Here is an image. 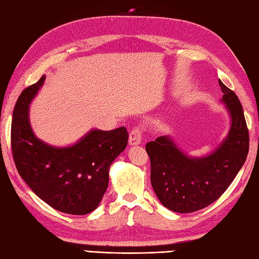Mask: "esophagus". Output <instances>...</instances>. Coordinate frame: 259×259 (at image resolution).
Segmentation results:
<instances>
[{"label": "esophagus", "instance_id": "1", "mask_svg": "<svg viewBox=\"0 0 259 259\" xmlns=\"http://www.w3.org/2000/svg\"><path fill=\"white\" fill-rule=\"evenodd\" d=\"M142 133H143V127L142 126H139V127H135L134 130L131 131L130 133V145H139L142 141Z\"/></svg>", "mask_w": 259, "mask_h": 259}]
</instances>
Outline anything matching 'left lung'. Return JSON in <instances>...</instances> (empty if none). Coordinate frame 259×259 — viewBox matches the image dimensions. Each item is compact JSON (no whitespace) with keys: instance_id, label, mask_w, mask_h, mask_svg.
I'll return each mask as SVG.
<instances>
[{"instance_id":"obj_1","label":"left lung","mask_w":259,"mask_h":259,"mask_svg":"<svg viewBox=\"0 0 259 259\" xmlns=\"http://www.w3.org/2000/svg\"><path fill=\"white\" fill-rule=\"evenodd\" d=\"M221 102L230 116L229 133L205 157L183 152L170 136H160L145 146L151 161V185L164 207L192 213L215 202L230 186L245 163L249 134L237 95L219 80Z\"/></svg>"}]
</instances>
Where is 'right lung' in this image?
<instances>
[{
	"label": "right lung",
	"instance_id": "obj_1",
	"mask_svg": "<svg viewBox=\"0 0 259 259\" xmlns=\"http://www.w3.org/2000/svg\"><path fill=\"white\" fill-rule=\"evenodd\" d=\"M37 83L19 96L13 110L11 146L19 175L37 196L57 211L84 215L99 206L109 182V167L125 150V127L91 130L69 146H54L38 139L29 120L32 99L44 84Z\"/></svg>",
	"mask_w": 259,
	"mask_h": 259
}]
</instances>
